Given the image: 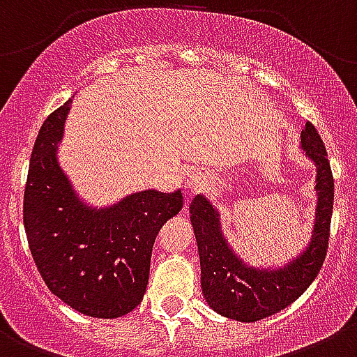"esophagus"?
<instances>
[{
    "mask_svg": "<svg viewBox=\"0 0 357 357\" xmlns=\"http://www.w3.org/2000/svg\"><path fill=\"white\" fill-rule=\"evenodd\" d=\"M203 184H205V175H203V173L191 172L185 176V189H188L189 192L198 191V189L203 188Z\"/></svg>",
    "mask_w": 357,
    "mask_h": 357,
    "instance_id": "34e87169",
    "label": "esophagus"
}]
</instances>
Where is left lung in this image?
<instances>
[{
  "label": "left lung",
  "mask_w": 357,
  "mask_h": 357,
  "mask_svg": "<svg viewBox=\"0 0 357 357\" xmlns=\"http://www.w3.org/2000/svg\"><path fill=\"white\" fill-rule=\"evenodd\" d=\"M301 151L315 166V196L310 240L284 264L252 266L236 254L222 231L220 213L205 195L189 205L198 243L202 291L217 314L240 322H256L284 310L314 282L328 250L335 184L326 147L310 122L301 130Z\"/></svg>",
  "instance_id": "left-lung-1"
}]
</instances>
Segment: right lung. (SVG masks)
Here are the masks:
<instances>
[{"label":"right lung","mask_w":357,"mask_h":357,"mask_svg":"<svg viewBox=\"0 0 357 357\" xmlns=\"http://www.w3.org/2000/svg\"><path fill=\"white\" fill-rule=\"evenodd\" d=\"M71 100L36 137L24 192V227L47 287L73 310L98 319L130 314L144 300L155 236L182 210V191L131 192L94 206L59 165Z\"/></svg>","instance_id":"right-lung-1"}]
</instances>
